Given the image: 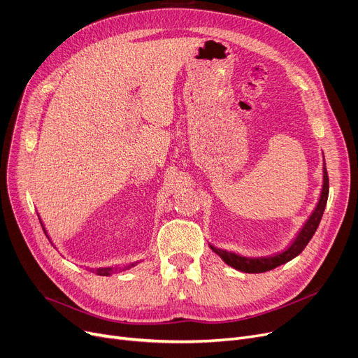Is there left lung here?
I'll return each instance as SVG.
<instances>
[{"instance_id":"8db88e82","label":"left lung","mask_w":358,"mask_h":358,"mask_svg":"<svg viewBox=\"0 0 358 358\" xmlns=\"http://www.w3.org/2000/svg\"><path fill=\"white\" fill-rule=\"evenodd\" d=\"M328 193H329V180H328V173H327V165H325V158H324V166H322V189L321 194H319V200L316 203L315 210L310 213L308 220L303 223V227L300 228L294 239L290 242V245L273 255L267 257H245L236 254L234 251H228L223 248L213 247L210 243V248L223 259V262H227L228 266L232 268L242 271V273H266L270 271L281 264H286L290 259L296 258L300 252L305 250V247L315 235L319 222L322 219L325 206L328 201Z\"/></svg>"}]
</instances>
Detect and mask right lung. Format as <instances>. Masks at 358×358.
Masks as SVG:
<instances>
[{"label": "right lung", "instance_id": "add662e5", "mask_svg": "<svg viewBox=\"0 0 358 358\" xmlns=\"http://www.w3.org/2000/svg\"><path fill=\"white\" fill-rule=\"evenodd\" d=\"M39 216V215H37ZM41 219V217H39ZM41 223H42V227H43V231H45V234H46V236H48V239L50 241V238H49V235H48V231L45 229V224H43V222H42V219H41ZM50 243H52V241H50ZM53 245V243H52ZM138 264V262H131L130 266H127V267H119V266H115V267H100V268H97L96 270V273L99 274V275H110V274H113V273H117V271H122V270H127V268H131V267H135Z\"/></svg>", "mask_w": 358, "mask_h": 358}]
</instances>
